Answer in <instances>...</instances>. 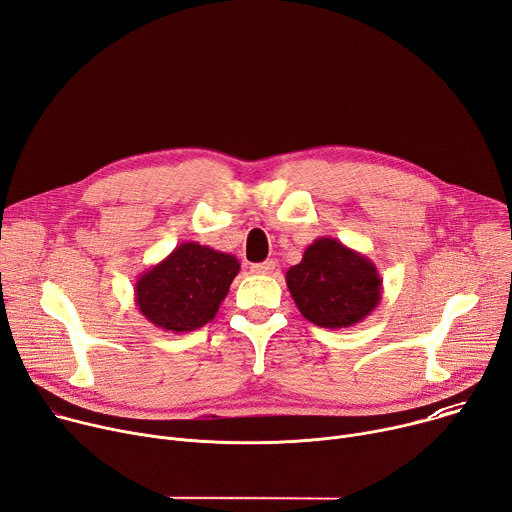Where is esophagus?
I'll return each mask as SVG.
<instances>
[{
  "label": "esophagus",
  "mask_w": 512,
  "mask_h": 512,
  "mask_svg": "<svg viewBox=\"0 0 512 512\" xmlns=\"http://www.w3.org/2000/svg\"><path fill=\"white\" fill-rule=\"evenodd\" d=\"M274 268H277V262H274V260H266V262H260V264H252V266H250V270H252L254 274H272Z\"/></svg>",
  "instance_id": "1"
}]
</instances>
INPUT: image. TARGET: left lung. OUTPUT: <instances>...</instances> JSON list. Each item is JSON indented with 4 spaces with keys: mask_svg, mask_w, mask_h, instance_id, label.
<instances>
[{
    "mask_svg": "<svg viewBox=\"0 0 512 512\" xmlns=\"http://www.w3.org/2000/svg\"><path fill=\"white\" fill-rule=\"evenodd\" d=\"M289 293L301 316L328 330L363 322L379 305L383 281L377 266L334 238H318L287 270Z\"/></svg>",
    "mask_w": 512,
    "mask_h": 512,
    "instance_id": "obj_1",
    "label": "left lung"
}]
</instances>
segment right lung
Instances as JSON below:
<instances>
[{
	"label": "right lung",
	"mask_w": 512,
	"mask_h": 512,
	"mask_svg": "<svg viewBox=\"0 0 512 512\" xmlns=\"http://www.w3.org/2000/svg\"><path fill=\"white\" fill-rule=\"evenodd\" d=\"M238 272L235 256L182 242L162 262L139 274L135 303L155 328L192 332L215 318Z\"/></svg>",
	"instance_id": "right-lung-1"
}]
</instances>
